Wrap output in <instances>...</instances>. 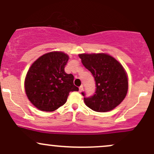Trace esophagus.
Here are the masks:
<instances>
[{
	"label": "esophagus",
	"instance_id": "1",
	"mask_svg": "<svg viewBox=\"0 0 154 154\" xmlns=\"http://www.w3.org/2000/svg\"><path fill=\"white\" fill-rule=\"evenodd\" d=\"M83 89H84V86H83V85H82V86H81L80 87H79V91L81 92L83 91Z\"/></svg>",
	"mask_w": 154,
	"mask_h": 154
}]
</instances>
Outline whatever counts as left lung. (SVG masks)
<instances>
[{"label":"left lung","instance_id":"1","mask_svg":"<svg viewBox=\"0 0 154 154\" xmlns=\"http://www.w3.org/2000/svg\"><path fill=\"white\" fill-rule=\"evenodd\" d=\"M85 68L92 73L96 82L93 96L85 97L84 102L90 109L105 112L115 109L127 95V73L116 59L105 53L80 54L79 55Z\"/></svg>","mask_w":154,"mask_h":154}]
</instances>
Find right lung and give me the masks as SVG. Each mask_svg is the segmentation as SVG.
<instances>
[{"label": "right lung", "instance_id": "1", "mask_svg": "<svg viewBox=\"0 0 154 154\" xmlns=\"http://www.w3.org/2000/svg\"><path fill=\"white\" fill-rule=\"evenodd\" d=\"M68 59L64 52H51L31 66L25 79V91L38 109L55 111L66 102L70 91H79L73 84V75L65 72Z\"/></svg>", "mask_w": 154, "mask_h": 154}]
</instances>
